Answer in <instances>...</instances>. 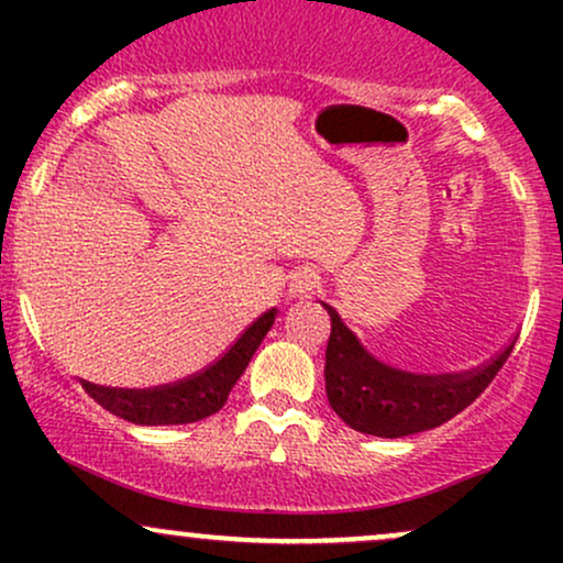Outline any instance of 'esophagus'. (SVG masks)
<instances>
[{
    "label": "esophagus",
    "instance_id": "obj_1",
    "mask_svg": "<svg viewBox=\"0 0 563 563\" xmlns=\"http://www.w3.org/2000/svg\"><path fill=\"white\" fill-rule=\"evenodd\" d=\"M318 288H320V275L309 267L299 269V273L294 275V280H290V296H294V299H309Z\"/></svg>",
    "mask_w": 563,
    "mask_h": 563
}]
</instances>
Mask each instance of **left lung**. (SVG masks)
Wrapping results in <instances>:
<instances>
[{
    "instance_id": "8db88e82",
    "label": "left lung",
    "mask_w": 563,
    "mask_h": 563,
    "mask_svg": "<svg viewBox=\"0 0 563 563\" xmlns=\"http://www.w3.org/2000/svg\"><path fill=\"white\" fill-rule=\"evenodd\" d=\"M325 349L328 402L346 426L363 434L397 439L442 426L466 410L493 384L508 360V344L487 365L468 373H410L373 357L333 307Z\"/></svg>"
}]
</instances>
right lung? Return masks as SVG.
Instances as JSON below:
<instances>
[{
	"instance_id": "add662e5",
	"label": "right lung",
	"mask_w": 563,
	"mask_h": 563,
	"mask_svg": "<svg viewBox=\"0 0 563 563\" xmlns=\"http://www.w3.org/2000/svg\"><path fill=\"white\" fill-rule=\"evenodd\" d=\"M277 309L264 312L260 320L245 328L241 339L224 352L222 360L206 367L203 373L177 380V384L153 386V389H111V386H95L84 380V389L97 405L111 410L113 416L140 426H177L196 423L214 416L228 402V394L251 357L273 328Z\"/></svg>"
}]
</instances>
